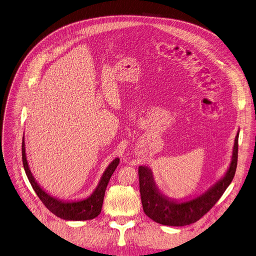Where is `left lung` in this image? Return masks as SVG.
Here are the masks:
<instances>
[{
  "mask_svg": "<svg viewBox=\"0 0 256 256\" xmlns=\"http://www.w3.org/2000/svg\"><path fill=\"white\" fill-rule=\"evenodd\" d=\"M238 138H235L232 160L224 176L207 191L189 200H176L162 194L148 166H138V182L144 212L154 222L172 226H188L199 220L218 201L234 178L238 161Z\"/></svg>",
  "mask_w": 256,
  "mask_h": 256,
  "instance_id": "8db88e82",
  "label": "left lung"
}]
</instances>
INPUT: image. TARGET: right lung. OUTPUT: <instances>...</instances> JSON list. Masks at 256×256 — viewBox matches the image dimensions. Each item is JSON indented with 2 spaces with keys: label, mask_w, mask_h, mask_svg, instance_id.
Segmentation results:
<instances>
[{
  "label": "right lung",
  "mask_w": 256,
  "mask_h": 256,
  "mask_svg": "<svg viewBox=\"0 0 256 256\" xmlns=\"http://www.w3.org/2000/svg\"><path fill=\"white\" fill-rule=\"evenodd\" d=\"M22 161L23 168H24L26 174L32 189L34 190L40 201L44 203V205L47 207L52 214L65 220H88L97 218L101 212L107 184L109 182L111 176L113 174L114 170L120 164V158L116 157L107 166V168L105 170L100 178V182L95 191L90 194V196H88L86 199L78 201H63L56 197H53L48 192H46L38 184V182L36 180L34 176L30 172L26 159L24 136L22 138Z\"/></svg>",
  "instance_id": "right-lung-1"
}]
</instances>
